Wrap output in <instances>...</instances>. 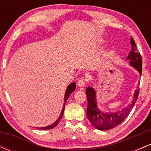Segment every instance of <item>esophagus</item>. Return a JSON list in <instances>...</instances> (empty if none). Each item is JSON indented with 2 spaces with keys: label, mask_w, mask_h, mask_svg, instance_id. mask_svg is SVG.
<instances>
[{
  "label": "esophagus",
  "mask_w": 151,
  "mask_h": 151,
  "mask_svg": "<svg viewBox=\"0 0 151 151\" xmlns=\"http://www.w3.org/2000/svg\"><path fill=\"white\" fill-rule=\"evenodd\" d=\"M77 85L79 86V87H83V86H85V81H84V79H79L77 81Z\"/></svg>",
  "instance_id": "34e87169"
}]
</instances>
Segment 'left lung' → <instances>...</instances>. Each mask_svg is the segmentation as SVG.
Returning a JSON list of instances; mask_svg holds the SVG:
<instances>
[{
    "label": "left lung",
    "instance_id": "1",
    "mask_svg": "<svg viewBox=\"0 0 151 151\" xmlns=\"http://www.w3.org/2000/svg\"><path fill=\"white\" fill-rule=\"evenodd\" d=\"M131 50L126 58V61H129V65L134 67L139 72L141 77L142 73V59L141 54L137 50L136 43L133 40V37H131ZM86 93L88 101L86 116L91 124L96 129L106 131V130L113 129L119 125L129 116L138 99L139 89L138 88L135 91L133 96L132 103L129 107H126L123 110L114 113L103 112L98 108L97 102H96V93L93 87L91 86L86 87Z\"/></svg>",
    "mask_w": 151,
    "mask_h": 151
}]
</instances>
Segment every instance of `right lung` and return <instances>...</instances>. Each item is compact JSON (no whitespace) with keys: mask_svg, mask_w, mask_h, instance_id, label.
<instances>
[{"mask_svg":"<svg viewBox=\"0 0 151 151\" xmlns=\"http://www.w3.org/2000/svg\"><path fill=\"white\" fill-rule=\"evenodd\" d=\"M76 89V83L75 82H72L71 83V84L67 86V89H66V91H65V99H64V104H63V106H62V111H61V114H60V116L58 119H57V121H55V122H54L52 124H51V125L50 126H46V127H41V128H37V129H41V130H47V129H53V128H55V126H57L58 125V123L60 122V119H62V115H63V113H64V111H65V104H66V101H67V99H68L69 96H70V95L72 93L73 91L75 90Z\"/></svg>","mask_w":151,"mask_h":151,"instance_id":"add662e5","label":"right lung"}]
</instances>
